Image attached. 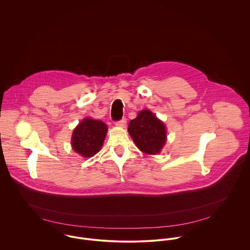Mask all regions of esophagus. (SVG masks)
I'll list each match as a JSON object with an SVG mask.
<instances>
[{"label": "esophagus", "mask_w": 250, "mask_h": 250, "mask_svg": "<svg viewBox=\"0 0 250 250\" xmlns=\"http://www.w3.org/2000/svg\"><path fill=\"white\" fill-rule=\"evenodd\" d=\"M126 123H127L126 119H125V118H122L121 120L115 122V125L118 126V127H121V128H125V127H126Z\"/></svg>", "instance_id": "obj_1"}]
</instances>
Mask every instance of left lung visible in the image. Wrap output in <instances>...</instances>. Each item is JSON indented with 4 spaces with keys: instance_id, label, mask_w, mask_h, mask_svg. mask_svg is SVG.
Wrapping results in <instances>:
<instances>
[{
    "instance_id": "1",
    "label": "left lung",
    "mask_w": 250,
    "mask_h": 250,
    "mask_svg": "<svg viewBox=\"0 0 250 250\" xmlns=\"http://www.w3.org/2000/svg\"><path fill=\"white\" fill-rule=\"evenodd\" d=\"M128 132L137 147L145 154H159L167 142L164 122L149 109H143L130 121Z\"/></svg>"
}]
</instances>
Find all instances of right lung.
<instances>
[{
	"instance_id": "obj_1",
	"label": "right lung",
	"mask_w": 250,
	"mask_h": 250,
	"mask_svg": "<svg viewBox=\"0 0 250 250\" xmlns=\"http://www.w3.org/2000/svg\"><path fill=\"white\" fill-rule=\"evenodd\" d=\"M107 132V125L104 122L86 117L73 131L72 148L83 158L92 157L100 151Z\"/></svg>"
}]
</instances>
